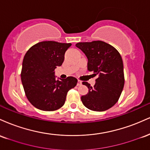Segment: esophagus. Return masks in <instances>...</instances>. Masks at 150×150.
I'll return each mask as SVG.
<instances>
[{
  "mask_svg": "<svg viewBox=\"0 0 150 150\" xmlns=\"http://www.w3.org/2000/svg\"><path fill=\"white\" fill-rule=\"evenodd\" d=\"M82 85V82H81V81H80V80L77 81V86H80V85Z\"/></svg>",
  "mask_w": 150,
  "mask_h": 150,
  "instance_id": "obj_1",
  "label": "esophagus"
}]
</instances>
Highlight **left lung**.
Listing matches in <instances>:
<instances>
[{
	"label": "left lung",
	"mask_w": 150,
	"mask_h": 150,
	"mask_svg": "<svg viewBox=\"0 0 150 150\" xmlns=\"http://www.w3.org/2000/svg\"><path fill=\"white\" fill-rule=\"evenodd\" d=\"M88 59L87 69L97 76L92 87L88 82V93L81 97L82 104L92 111H104L111 108L119 99L124 87L123 63L119 52L102 41L76 44Z\"/></svg>",
	"instance_id": "1"
}]
</instances>
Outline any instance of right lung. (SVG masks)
Here are the masks:
<instances>
[{
    "label": "right lung",
    "instance_id": "add662e5",
    "mask_svg": "<svg viewBox=\"0 0 150 150\" xmlns=\"http://www.w3.org/2000/svg\"><path fill=\"white\" fill-rule=\"evenodd\" d=\"M70 43L46 41L32 46L22 62L21 80L26 97L34 107L46 111H56L65 104L67 93L77 80L68 77L56 80L54 70L61 66Z\"/></svg>",
    "mask_w": 150,
    "mask_h": 150
}]
</instances>
